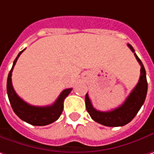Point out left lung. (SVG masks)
I'll use <instances>...</instances> for the list:
<instances>
[{
	"instance_id": "8db88e82",
	"label": "left lung",
	"mask_w": 154,
	"mask_h": 154,
	"mask_svg": "<svg viewBox=\"0 0 154 154\" xmlns=\"http://www.w3.org/2000/svg\"><path fill=\"white\" fill-rule=\"evenodd\" d=\"M130 50L134 53V50L131 45H128ZM139 64H140V77L137 85L132 90L126 101L120 107L110 111L97 110L92 106L88 93L85 96V106L90 117L98 123L107 127H121L124 126L134 118L138 111L143 105L147 93V81L146 76V70L140 59L134 53Z\"/></svg>"
}]
</instances>
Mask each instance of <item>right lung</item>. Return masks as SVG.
I'll list each match as a JSON object with an SVG mask.
<instances>
[{"label":"right lung","instance_id":"right-lung-1","mask_svg":"<svg viewBox=\"0 0 154 154\" xmlns=\"http://www.w3.org/2000/svg\"><path fill=\"white\" fill-rule=\"evenodd\" d=\"M24 51L25 49L18 54V56L14 61L12 69L8 73V81H7V92H8V99L13 110L14 111V113L22 121L33 126H45L54 122L61 116L64 109V99L70 94L72 89H66L63 90L59 95V97H57L56 102L50 106L37 107V106H32L30 104L24 102L14 90L12 84V78H11L12 71L16 64L17 59Z\"/></svg>","mask_w":154,"mask_h":154}]
</instances>
